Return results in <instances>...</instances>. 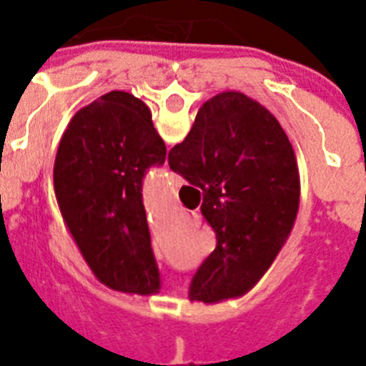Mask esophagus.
Masks as SVG:
<instances>
[{
	"label": "esophagus",
	"instance_id": "obj_1",
	"mask_svg": "<svg viewBox=\"0 0 366 366\" xmlns=\"http://www.w3.org/2000/svg\"><path fill=\"white\" fill-rule=\"evenodd\" d=\"M171 184L174 186V188H180L184 184L182 177H178V174H174V172H171Z\"/></svg>",
	"mask_w": 366,
	"mask_h": 366
}]
</instances>
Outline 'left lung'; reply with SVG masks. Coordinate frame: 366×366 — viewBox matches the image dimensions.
Wrapping results in <instances>:
<instances>
[{
    "mask_svg": "<svg viewBox=\"0 0 366 366\" xmlns=\"http://www.w3.org/2000/svg\"><path fill=\"white\" fill-rule=\"evenodd\" d=\"M167 148L142 100L112 91L68 123L54 159V194L71 237L100 283L129 295L161 289L142 180Z\"/></svg>",
    "mask_w": 366,
    "mask_h": 366,
    "instance_id": "left-lung-1",
    "label": "left lung"
}]
</instances>
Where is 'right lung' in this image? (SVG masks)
<instances>
[{
	"mask_svg": "<svg viewBox=\"0 0 366 366\" xmlns=\"http://www.w3.org/2000/svg\"><path fill=\"white\" fill-rule=\"evenodd\" d=\"M169 167L203 192L201 214L217 234L189 285V300L217 304L249 292L295 226L300 174L283 127L237 91L207 100Z\"/></svg>",
	"mask_w": 366,
	"mask_h": 366,
	"instance_id": "1",
	"label": "right lung"
}]
</instances>
